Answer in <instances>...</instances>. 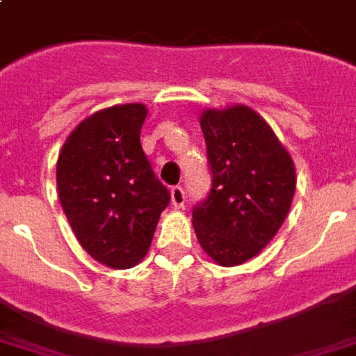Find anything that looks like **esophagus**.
Here are the masks:
<instances>
[{
	"mask_svg": "<svg viewBox=\"0 0 356 356\" xmlns=\"http://www.w3.org/2000/svg\"><path fill=\"white\" fill-rule=\"evenodd\" d=\"M170 199H172V204H175L176 209H181L184 203H186V189L181 188V186H175V188L170 189Z\"/></svg>",
	"mask_w": 356,
	"mask_h": 356,
	"instance_id": "obj_1",
	"label": "esophagus"
}]
</instances>
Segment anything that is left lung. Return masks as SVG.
<instances>
[{
  "mask_svg": "<svg viewBox=\"0 0 356 356\" xmlns=\"http://www.w3.org/2000/svg\"><path fill=\"white\" fill-rule=\"evenodd\" d=\"M212 188L193 207L199 243L220 266L260 254L288 214L296 191L294 163L271 127L246 106L201 115Z\"/></svg>",
  "mask_w": 356,
  "mask_h": 356,
  "instance_id": "1",
  "label": "left lung"
}]
</instances>
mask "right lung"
I'll use <instances>...</instances> for the list:
<instances>
[{
    "mask_svg": "<svg viewBox=\"0 0 356 356\" xmlns=\"http://www.w3.org/2000/svg\"><path fill=\"white\" fill-rule=\"evenodd\" d=\"M147 110L123 104L75 127L56 163V186L79 245L104 266L129 269L147 254L167 186L140 144Z\"/></svg>",
    "mask_w": 356,
    "mask_h": 356,
    "instance_id": "right-lung-1",
    "label": "right lung"
}]
</instances>
